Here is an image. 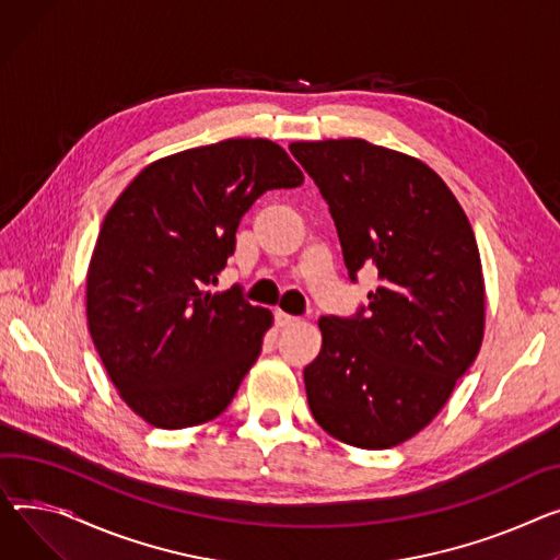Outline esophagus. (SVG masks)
<instances>
[{
	"label": "esophagus",
	"mask_w": 560,
	"mask_h": 560,
	"mask_svg": "<svg viewBox=\"0 0 560 560\" xmlns=\"http://www.w3.org/2000/svg\"><path fill=\"white\" fill-rule=\"evenodd\" d=\"M275 322H277L279 328H285V326H292V324L300 322V317H292V315H288L283 311H275Z\"/></svg>",
	"instance_id": "esophagus-1"
}]
</instances>
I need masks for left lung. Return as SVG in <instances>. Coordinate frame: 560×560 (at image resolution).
Returning a JSON list of instances; mask_svg holds the SVG:
<instances>
[{
	"instance_id": "left-lung-1",
	"label": "left lung",
	"mask_w": 560,
	"mask_h": 560,
	"mask_svg": "<svg viewBox=\"0 0 560 560\" xmlns=\"http://www.w3.org/2000/svg\"><path fill=\"white\" fill-rule=\"evenodd\" d=\"M290 153L328 202L349 277L376 266L381 281L355 317L319 319L308 407L338 441L392 448L441 412L479 353L487 294L472 228L417 158L364 139L294 141Z\"/></svg>"
}]
</instances>
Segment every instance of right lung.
<instances>
[{"instance_id":"add662e5","label":"right lung","mask_w":560,"mask_h":560,"mask_svg":"<svg viewBox=\"0 0 560 560\" xmlns=\"http://www.w3.org/2000/svg\"><path fill=\"white\" fill-rule=\"evenodd\" d=\"M304 182L270 139H225L148 164L109 207L88 270V326L126 405L164 430L225 412L272 326L241 290L211 292L245 211Z\"/></svg>"}]
</instances>
